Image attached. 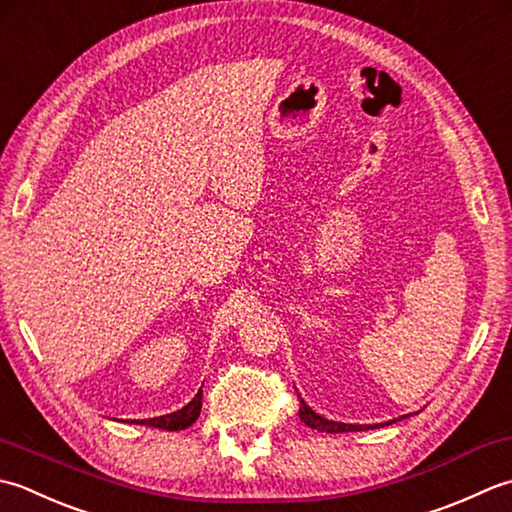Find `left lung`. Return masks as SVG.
<instances>
[{
	"label": "left lung",
	"instance_id": "left-lung-1",
	"mask_svg": "<svg viewBox=\"0 0 512 512\" xmlns=\"http://www.w3.org/2000/svg\"><path fill=\"white\" fill-rule=\"evenodd\" d=\"M300 398V395H298ZM298 415H300V420L305 422L307 426H311V429H316V431H322V433H349V431H367V429H375V426H380V424H344V422H333V420H327V417H322V415H318L316 411H311L309 406H307V402L300 398V411H298ZM402 417H406V415H402ZM400 417V420H402ZM391 422H395V420H391ZM389 422V424H391Z\"/></svg>",
	"mask_w": 512,
	"mask_h": 512
}]
</instances>
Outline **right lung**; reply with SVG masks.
<instances>
[{"instance_id":"add662e5","label":"right lung","mask_w":512,"mask_h":512,"mask_svg":"<svg viewBox=\"0 0 512 512\" xmlns=\"http://www.w3.org/2000/svg\"><path fill=\"white\" fill-rule=\"evenodd\" d=\"M201 406H203V391L198 389V393L194 395L192 402H187L183 409L174 411L170 415L152 417V420H139L137 424L154 426V429H163V431H183V429H187V426H192L196 422V417L201 415Z\"/></svg>"}]
</instances>
